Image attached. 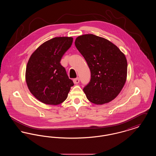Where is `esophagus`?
<instances>
[{
  "instance_id": "1",
  "label": "esophagus",
  "mask_w": 156,
  "mask_h": 156,
  "mask_svg": "<svg viewBox=\"0 0 156 156\" xmlns=\"http://www.w3.org/2000/svg\"><path fill=\"white\" fill-rule=\"evenodd\" d=\"M73 82L75 84H76V83H78L80 82V79L79 78H75L73 80Z\"/></svg>"
}]
</instances>
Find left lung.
I'll return each instance as SVG.
<instances>
[{
  "instance_id": "8db88e82",
  "label": "left lung",
  "mask_w": 156,
  "mask_h": 156,
  "mask_svg": "<svg viewBox=\"0 0 156 156\" xmlns=\"http://www.w3.org/2000/svg\"><path fill=\"white\" fill-rule=\"evenodd\" d=\"M75 45L90 71V81L83 89L87 99L96 105L111 102L126 82L127 63L125 54L110 41L92 34L78 36Z\"/></svg>"
}]
</instances>
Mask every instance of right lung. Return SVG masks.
<instances>
[{"label": "right lung", "mask_w": 156, "mask_h": 156, "mask_svg": "<svg viewBox=\"0 0 156 156\" xmlns=\"http://www.w3.org/2000/svg\"><path fill=\"white\" fill-rule=\"evenodd\" d=\"M73 38L54 37L40 45L27 64L26 81L30 92L47 105L62 103L74 85L60 61L71 47Z\"/></svg>", "instance_id": "right-lung-1"}]
</instances>
